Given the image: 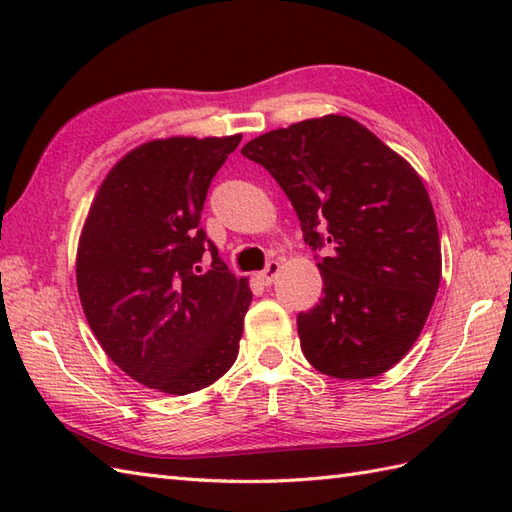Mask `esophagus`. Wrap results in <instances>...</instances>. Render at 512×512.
<instances>
[{"instance_id": "obj_1", "label": "esophagus", "mask_w": 512, "mask_h": 512, "mask_svg": "<svg viewBox=\"0 0 512 512\" xmlns=\"http://www.w3.org/2000/svg\"><path fill=\"white\" fill-rule=\"evenodd\" d=\"M279 268H281L279 262H275V259H273V262L266 264V268L262 270V273H257V279L262 281L264 286H270V284H273V281H275V277L279 275Z\"/></svg>"}]
</instances>
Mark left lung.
I'll use <instances>...</instances> for the list:
<instances>
[{"label":"left lung","mask_w":512,"mask_h":512,"mask_svg":"<svg viewBox=\"0 0 512 512\" xmlns=\"http://www.w3.org/2000/svg\"><path fill=\"white\" fill-rule=\"evenodd\" d=\"M323 250V299L299 312L301 352L321 374L380 376L420 336L442 277L436 213L409 162L354 118L330 114L242 147Z\"/></svg>","instance_id":"1"}]
</instances>
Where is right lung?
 <instances>
[{"label": "right lung", "mask_w": 512, "mask_h": 512, "mask_svg": "<svg viewBox=\"0 0 512 512\" xmlns=\"http://www.w3.org/2000/svg\"><path fill=\"white\" fill-rule=\"evenodd\" d=\"M239 140L176 136L132 149L105 176L79 239L76 286L96 341L165 394L209 387L239 352L253 292L200 228L206 191Z\"/></svg>", "instance_id": "add662e5"}]
</instances>
